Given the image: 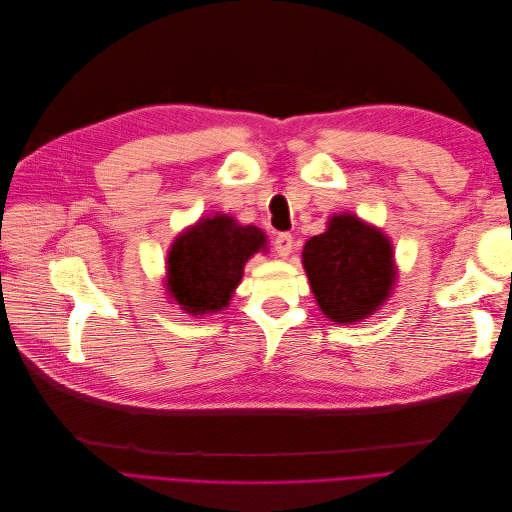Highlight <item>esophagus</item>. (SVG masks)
Returning a JSON list of instances; mask_svg holds the SVG:
<instances>
[{
  "instance_id": "obj_1",
  "label": "esophagus",
  "mask_w": 512,
  "mask_h": 512,
  "mask_svg": "<svg viewBox=\"0 0 512 512\" xmlns=\"http://www.w3.org/2000/svg\"><path fill=\"white\" fill-rule=\"evenodd\" d=\"M292 245H294V237L290 235V232H280V235L273 239V250L277 256H282V258L290 256Z\"/></svg>"
}]
</instances>
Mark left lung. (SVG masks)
<instances>
[{"mask_svg": "<svg viewBox=\"0 0 512 512\" xmlns=\"http://www.w3.org/2000/svg\"><path fill=\"white\" fill-rule=\"evenodd\" d=\"M303 269L329 320H365L389 299L397 269L389 237L352 213L333 215L329 228L303 247Z\"/></svg>", "mask_w": 512, "mask_h": 512, "instance_id": "8db88e82", "label": "left lung"}]
</instances>
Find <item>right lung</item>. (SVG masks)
I'll return each instance as SVG.
<instances>
[{
    "instance_id": "right-lung-1",
    "label": "right lung",
    "mask_w": 512,
    "mask_h": 512,
    "mask_svg": "<svg viewBox=\"0 0 512 512\" xmlns=\"http://www.w3.org/2000/svg\"><path fill=\"white\" fill-rule=\"evenodd\" d=\"M256 252H267L260 228L241 226L226 213L198 220L170 245L168 294L192 316L222 312Z\"/></svg>"
}]
</instances>
